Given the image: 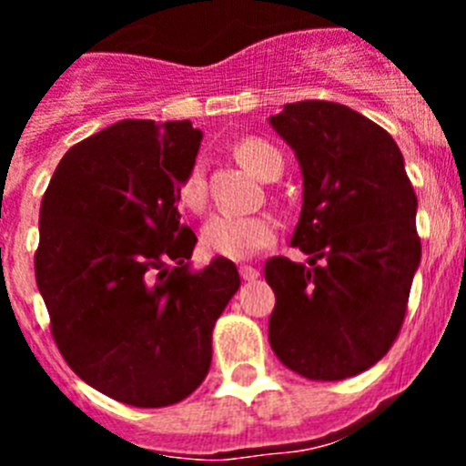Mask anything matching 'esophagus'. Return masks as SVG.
<instances>
[{"instance_id": "esophagus-1", "label": "esophagus", "mask_w": 466, "mask_h": 466, "mask_svg": "<svg viewBox=\"0 0 466 466\" xmlns=\"http://www.w3.org/2000/svg\"><path fill=\"white\" fill-rule=\"evenodd\" d=\"M240 278L245 279V282H252V279L258 278V270L254 268V266H240Z\"/></svg>"}]
</instances>
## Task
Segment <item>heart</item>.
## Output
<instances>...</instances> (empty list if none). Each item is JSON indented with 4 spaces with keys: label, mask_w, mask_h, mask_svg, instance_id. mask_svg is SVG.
Returning a JSON list of instances; mask_svg holds the SVG:
<instances>
[{
    "label": "heart",
    "mask_w": 466,
    "mask_h": 466,
    "mask_svg": "<svg viewBox=\"0 0 466 466\" xmlns=\"http://www.w3.org/2000/svg\"><path fill=\"white\" fill-rule=\"evenodd\" d=\"M236 158L240 166L258 179H278L284 160L275 147L257 137H247L236 144ZM208 198L203 163L196 160L179 182V203L188 209H203ZM275 240V226L266 217H236L214 214L203 226V247L208 252L226 258H249Z\"/></svg>",
    "instance_id": "obj_1"
}]
</instances>
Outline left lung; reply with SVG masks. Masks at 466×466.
<instances>
[{
    "label": "left lung",
    "mask_w": 466,
    "mask_h": 466,
    "mask_svg": "<svg viewBox=\"0 0 466 466\" xmlns=\"http://www.w3.org/2000/svg\"><path fill=\"white\" fill-rule=\"evenodd\" d=\"M303 172L291 245L308 263L266 261L268 340L308 380L371 369L401 331L420 266L415 198L392 135L339 102L303 100L270 116Z\"/></svg>",
    "instance_id": "1"
}]
</instances>
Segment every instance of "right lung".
<instances>
[{
  "instance_id": "add662e5",
  "label": "right lung",
  "mask_w": 466,
  "mask_h": 466,
  "mask_svg": "<svg viewBox=\"0 0 466 466\" xmlns=\"http://www.w3.org/2000/svg\"><path fill=\"white\" fill-rule=\"evenodd\" d=\"M200 139L191 121H118L74 144L41 200L35 275L53 340L81 380L137 409L205 380L240 287L224 257L191 268L198 238L177 203Z\"/></svg>"
}]
</instances>
